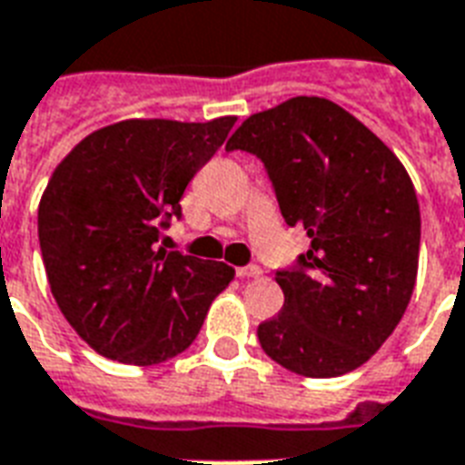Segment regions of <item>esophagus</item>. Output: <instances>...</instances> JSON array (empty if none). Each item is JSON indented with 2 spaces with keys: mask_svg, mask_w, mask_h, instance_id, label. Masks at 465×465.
I'll list each match as a JSON object with an SVG mask.
<instances>
[{
  "mask_svg": "<svg viewBox=\"0 0 465 465\" xmlns=\"http://www.w3.org/2000/svg\"><path fill=\"white\" fill-rule=\"evenodd\" d=\"M263 271L258 265H243V268H236V278L241 280H251V278H261Z\"/></svg>",
  "mask_w": 465,
  "mask_h": 465,
  "instance_id": "esophagus-1",
  "label": "esophagus"
}]
</instances>
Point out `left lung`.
Listing matches in <instances>:
<instances>
[{
	"mask_svg": "<svg viewBox=\"0 0 465 465\" xmlns=\"http://www.w3.org/2000/svg\"><path fill=\"white\" fill-rule=\"evenodd\" d=\"M226 151L263 161L285 222L310 236L297 265L275 272L285 304L258 341L304 378L356 371L395 331L417 280L421 219L405 165L324 97L251 114Z\"/></svg>",
	"mask_w": 465,
	"mask_h": 465,
	"instance_id": "1",
	"label": "left lung"
}]
</instances>
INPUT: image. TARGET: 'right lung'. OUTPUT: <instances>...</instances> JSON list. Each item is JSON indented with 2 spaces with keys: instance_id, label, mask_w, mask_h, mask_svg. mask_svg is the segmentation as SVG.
<instances>
[{
  "instance_id": "right-lung-1",
  "label": "right lung",
  "mask_w": 465,
  "mask_h": 465,
  "mask_svg": "<svg viewBox=\"0 0 465 465\" xmlns=\"http://www.w3.org/2000/svg\"><path fill=\"white\" fill-rule=\"evenodd\" d=\"M236 116L126 119L92 131L53 170L38 241L63 317L104 359L155 366L197 339L232 265L158 248L187 183Z\"/></svg>"
}]
</instances>
